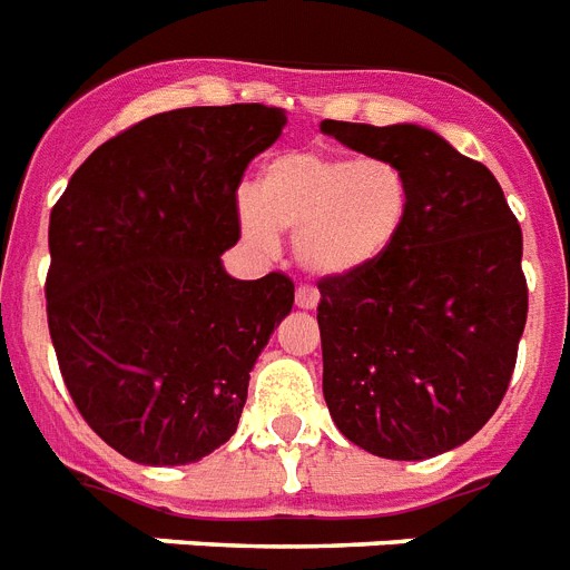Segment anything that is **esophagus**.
<instances>
[{
    "label": "esophagus",
    "mask_w": 570,
    "mask_h": 570,
    "mask_svg": "<svg viewBox=\"0 0 570 570\" xmlns=\"http://www.w3.org/2000/svg\"><path fill=\"white\" fill-rule=\"evenodd\" d=\"M320 305V294L314 288H296V308H305V312H312Z\"/></svg>",
    "instance_id": "1"
}]
</instances>
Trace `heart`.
<instances>
[{
    "label": "heart",
    "mask_w": 570,
    "mask_h": 570,
    "mask_svg": "<svg viewBox=\"0 0 570 570\" xmlns=\"http://www.w3.org/2000/svg\"><path fill=\"white\" fill-rule=\"evenodd\" d=\"M411 177L393 159L282 150L258 171L235 218L253 250L274 256L294 235L296 262L314 279H350L387 256L411 218Z\"/></svg>",
    "instance_id": "1"
}]
</instances>
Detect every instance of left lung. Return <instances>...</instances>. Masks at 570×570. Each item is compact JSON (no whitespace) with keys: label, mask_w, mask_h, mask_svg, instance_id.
Returning <instances> with one entry per match:
<instances>
[{"label":"left lung","mask_w":570,"mask_h":570,"mask_svg":"<svg viewBox=\"0 0 570 570\" xmlns=\"http://www.w3.org/2000/svg\"><path fill=\"white\" fill-rule=\"evenodd\" d=\"M411 177L396 247L350 279L320 282L323 396L350 443L428 460L472 440L498 411L528 323L521 227L487 166L420 125L320 121Z\"/></svg>","instance_id":"1"}]
</instances>
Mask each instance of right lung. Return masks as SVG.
Returning a JSON list of instances; mask_svg holds the SVG:
<instances>
[{
	"label": "right lung",
	"mask_w": 570,
	"mask_h": 570,
	"mask_svg": "<svg viewBox=\"0 0 570 570\" xmlns=\"http://www.w3.org/2000/svg\"><path fill=\"white\" fill-rule=\"evenodd\" d=\"M285 110L183 107L96 148L49 218V335L66 390L110 449L186 465L235 434L288 276L235 279V189Z\"/></svg>",
	"instance_id": "right-lung-1"
}]
</instances>
